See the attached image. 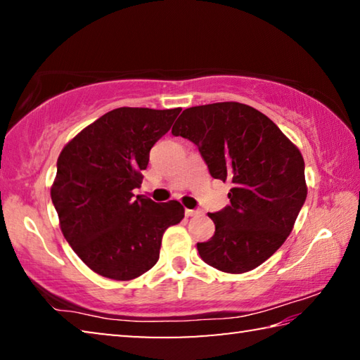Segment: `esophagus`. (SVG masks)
<instances>
[{
  "instance_id": "esophagus-1",
  "label": "esophagus",
  "mask_w": 360,
  "mask_h": 360,
  "mask_svg": "<svg viewBox=\"0 0 360 360\" xmlns=\"http://www.w3.org/2000/svg\"><path fill=\"white\" fill-rule=\"evenodd\" d=\"M198 214H202V211H200V210H186V216H187V217L198 216Z\"/></svg>"
}]
</instances>
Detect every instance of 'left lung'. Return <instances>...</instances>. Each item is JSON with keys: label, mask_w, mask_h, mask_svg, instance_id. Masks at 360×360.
<instances>
[{"label": "left lung", "mask_w": 360, "mask_h": 360, "mask_svg": "<svg viewBox=\"0 0 360 360\" xmlns=\"http://www.w3.org/2000/svg\"><path fill=\"white\" fill-rule=\"evenodd\" d=\"M172 133L197 146L212 178L233 184L230 205L210 212L216 231L197 243L200 257L225 273L264 264L307 200L300 150L265 114L236 101L184 109Z\"/></svg>", "instance_id": "1"}]
</instances>
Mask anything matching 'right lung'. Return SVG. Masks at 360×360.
<instances>
[{
	"label": "right lung",
	"instance_id": "add662e5",
	"mask_svg": "<svg viewBox=\"0 0 360 360\" xmlns=\"http://www.w3.org/2000/svg\"><path fill=\"white\" fill-rule=\"evenodd\" d=\"M179 112V108L112 109L60 152L51 188L60 229L79 259L101 276L130 281L150 270L165 230L184 217L176 200L155 203L133 195L152 146Z\"/></svg>",
	"mask_w": 360,
	"mask_h": 360
}]
</instances>
